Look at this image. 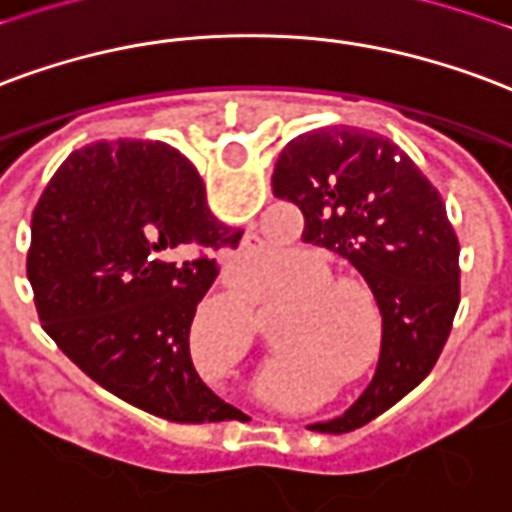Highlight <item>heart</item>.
<instances>
[{"mask_svg": "<svg viewBox=\"0 0 512 512\" xmlns=\"http://www.w3.org/2000/svg\"><path fill=\"white\" fill-rule=\"evenodd\" d=\"M333 268L323 257L306 252L295 263L293 274L279 285L282 298H293V309L282 317V336L279 344L290 352L287 358L268 366V388L282 393L295 374L309 369H331V372H350L363 347V323L352 312L358 306V295L350 287L331 285ZM236 320L249 331L252 317L244 298L233 301ZM366 363H358L350 372V382L366 380Z\"/></svg>", "mask_w": 512, "mask_h": 512, "instance_id": "b5f03b06", "label": "heart"}]
</instances>
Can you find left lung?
Masks as SVG:
<instances>
[{
  "label": "left lung",
  "mask_w": 512,
  "mask_h": 512,
  "mask_svg": "<svg viewBox=\"0 0 512 512\" xmlns=\"http://www.w3.org/2000/svg\"><path fill=\"white\" fill-rule=\"evenodd\" d=\"M274 195L304 211V241L347 257L372 287L382 350L372 385L342 418L344 434L374 420L434 369L458 309V238L445 203L404 151L380 135L325 127L290 140Z\"/></svg>",
  "instance_id": "1"
}]
</instances>
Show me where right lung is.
<instances>
[{
	"label": "right lung",
	"mask_w": 512,
	"mask_h": 512,
	"mask_svg": "<svg viewBox=\"0 0 512 512\" xmlns=\"http://www.w3.org/2000/svg\"><path fill=\"white\" fill-rule=\"evenodd\" d=\"M195 165L151 140L89 143L56 170L32 214L26 276L45 333L97 385L173 423L241 412L200 380L189 328L236 249Z\"/></svg>",
	"instance_id": "add662e5"
}]
</instances>
